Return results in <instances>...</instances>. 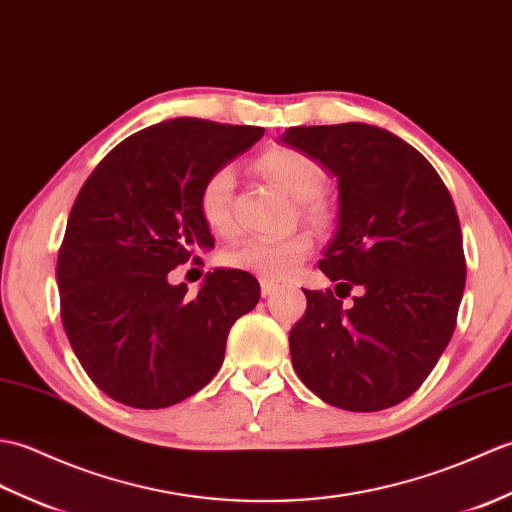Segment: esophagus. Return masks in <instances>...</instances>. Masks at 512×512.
Returning <instances> with one entry per match:
<instances>
[{
	"mask_svg": "<svg viewBox=\"0 0 512 512\" xmlns=\"http://www.w3.org/2000/svg\"><path fill=\"white\" fill-rule=\"evenodd\" d=\"M260 287H263V298H269V295H274L278 291V285H274V282H267V280L260 282Z\"/></svg>",
	"mask_w": 512,
	"mask_h": 512,
	"instance_id": "34e87169",
	"label": "esophagus"
}]
</instances>
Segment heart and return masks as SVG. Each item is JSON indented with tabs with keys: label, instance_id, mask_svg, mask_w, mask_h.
Returning a JSON list of instances; mask_svg holds the SVG:
<instances>
[{
	"label": "heart",
	"instance_id": "1",
	"mask_svg": "<svg viewBox=\"0 0 512 512\" xmlns=\"http://www.w3.org/2000/svg\"><path fill=\"white\" fill-rule=\"evenodd\" d=\"M258 168L285 190L295 201H302V214L317 223L324 219L322 203L315 197L324 188V170L311 155L298 149H271L258 160ZM236 175L230 166L217 168L201 186L199 210L203 221L212 232H232V197ZM311 252V241L304 234H291L282 238H245L225 252V263L234 269H243L267 282L287 280L302 260Z\"/></svg>",
	"mask_w": 512,
	"mask_h": 512
}]
</instances>
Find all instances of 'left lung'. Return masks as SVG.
<instances>
[{
    "label": "left lung",
    "instance_id": "8db88e82",
    "mask_svg": "<svg viewBox=\"0 0 512 512\" xmlns=\"http://www.w3.org/2000/svg\"><path fill=\"white\" fill-rule=\"evenodd\" d=\"M337 181L335 234L306 291L291 363L328 405L379 412L412 396L456 328L464 293L460 221L447 186L414 146L363 122L291 127L278 138ZM360 289L350 310L339 297Z\"/></svg>",
    "mask_w": 512,
    "mask_h": 512
}]
</instances>
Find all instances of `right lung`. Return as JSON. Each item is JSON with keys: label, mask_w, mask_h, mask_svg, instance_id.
Wrapping results in <instances>:
<instances>
[{"label": "right lung", "mask_w": 512, "mask_h": 512, "mask_svg": "<svg viewBox=\"0 0 512 512\" xmlns=\"http://www.w3.org/2000/svg\"><path fill=\"white\" fill-rule=\"evenodd\" d=\"M260 127L175 118L133 133L78 192L56 263L74 355L122 405L160 410L219 372L232 324L260 300L247 271H208L197 295L168 271L214 238L201 186L263 138Z\"/></svg>", "instance_id": "add662e5"}]
</instances>
